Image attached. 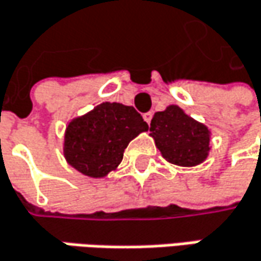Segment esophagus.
I'll use <instances>...</instances> for the list:
<instances>
[{"mask_svg":"<svg viewBox=\"0 0 261 261\" xmlns=\"http://www.w3.org/2000/svg\"><path fill=\"white\" fill-rule=\"evenodd\" d=\"M152 116H153V114H152V112H147V114H145V115H143V119H145L147 124H150V119H152Z\"/></svg>","mask_w":261,"mask_h":261,"instance_id":"34e87169","label":"esophagus"}]
</instances>
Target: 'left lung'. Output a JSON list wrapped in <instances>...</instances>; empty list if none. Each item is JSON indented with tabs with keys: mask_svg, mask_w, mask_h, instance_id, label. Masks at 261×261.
<instances>
[{
	"mask_svg": "<svg viewBox=\"0 0 261 261\" xmlns=\"http://www.w3.org/2000/svg\"><path fill=\"white\" fill-rule=\"evenodd\" d=\"M150 131L162 156L171 164L192 167L207 158L210 131L178 106H168L164 112H156L150 121Z\"/></svg>",
	"mask_w": 261,
	"mask_h": 261,
	"instance_id": "left-lung-1",
	"label": "left lung"
}]
</instances>
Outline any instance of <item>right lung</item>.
<instances>
[{
	"label": "right lung",
	"mask_w": 261,
	"mask_h": 261,
	"mask_svg": "<svg viewBox=\"0 0 261 261\" xmlns=\"http://www.w3.org/2000/svg\"><path fill=\"white\" fill-rule=\"evenodd\" d=\"M147 128L133 106L101 103L68 125L65 156L85 176H106L122 161L124 150L131 140Z\"/></svg>",
	"instance_id": "obj_1"
}]
</instances>
